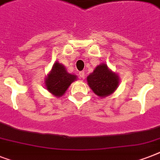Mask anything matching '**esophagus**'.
<instances>
[{"label": "esophagus", "instance_id": "34e87169", "mask_svg": "<svg viewBox=\"0 0 160 160\" xmlns=\"http://www.w3.org/2000/svg\"><path fill=\"white\" fill-rule=\"evenodd\" d=\"M79 75H80V78L85 79V72H84V71H80V72L79 73Z\"/></svg>", "mask_w": 160, "mask_h": 160}]
</instances>
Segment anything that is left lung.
<instances>
[{
    "mask_svg": "<svg viewBox=\"0 0 160 160\" xmlns=\"http://www.w3.org/2000/svg\"><path fill=\"white\" fill-rule=\"evenodd\" d=\"M118 74L112 71L105 63L97 65L87 76L88 85L99 97L105 98L112 95L119 85Z\"/></svg>",
    "mask_w": 160,
    "mask_h": 160,
    "instance_id": "1",
    "label": "left lung"
}]
</instances>
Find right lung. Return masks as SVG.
<instances>
[{
  "mask_svg": "<svg viewBox=\"0 0 160 160\" xmlns=\"http://www.w3.org/2000/svg\"><path fill=\"white\" fill-rule=\"evenodd\" d=\"M76 80V75L68 73L65 65L55 61L45 79V85L46 90L55 97H60L65 95L71 83Z\"/></svg>",
  "mask_w": 160,
  "mask_h": 160,
  "instance_id": "obj_1",
  "label": "right lung"
}]
</instances>
